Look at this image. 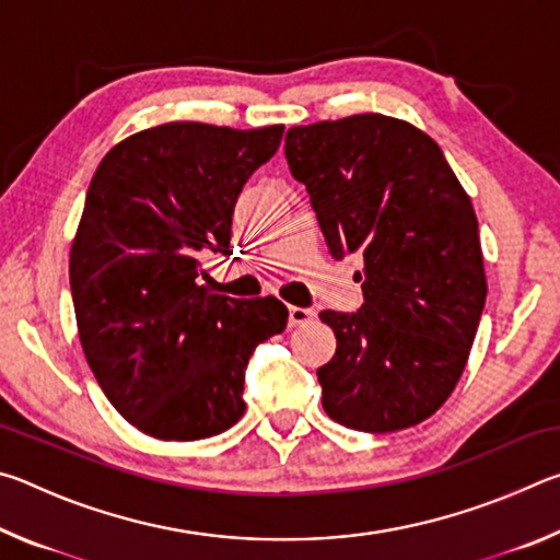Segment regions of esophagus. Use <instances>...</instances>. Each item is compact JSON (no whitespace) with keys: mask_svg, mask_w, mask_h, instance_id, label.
Returning a JSON list of instances; mask_svg holds the SVG:
<instances>
[{"mask_svg":"<svg viewBox=\"0 0 560 560\" xmlns=\"http://www.w3.org/2000/svg\"><path fill=\"white\" fill-rule=\"evenodd\" d=\"M316 318L314 308H301V306H289V326H306Z\"/></svg>","mask_w":560,"mask_h":560,"instance_id":"esophagus-1","label":"esophagus"}]
</instances>
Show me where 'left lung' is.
<instances>
[{
	"instance_id": "obj_1",
	"label": "left lung",
	"mask_w": 560,
	"mask_h": 560,
	"mask_svg": "<svg viewBox=\"0 0 560 560\" xmlns=\"http://www.w3.org/2000/svg\"><path fill=\"white\" fill-rule=\"evenodd\" d=\"M283 150L330 257L365 264L363 306L320 311L324 410L373 434L420 424L457 387L487 301L469 195L428 132L381 113L296 126Z\"/></svg>"
}]
</instances>
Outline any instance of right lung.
<instances>
[{
	"label": "right lung",
	"mask_w": 560,
	"mask_h": 560,
	"mask_svg": "<svg viewBox=\"0 0 560 560\" xmlns=\"http://www.w3.org/2000/svg\"><path fill=\"white\" fill-rule=\"evenodd\" d=\"M281 136L165 122L120 140L91 179L69 259L75 324L101 390L150 438L230 430L249 355L287 328L279 299L202 283L207 254H232L236 197Z\"/></svg>",
	"instance_id": "right-lung-1"
}]
</instances>
